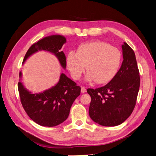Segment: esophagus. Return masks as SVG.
<instances>
[{
    "label": "esophagus",
    "mask_w": 156,
    "mask_h": 156,
    "mask_svg": "<svg viewBox=\"0 0 156 156\" xmlns=\"http://www.w3.org/2000/svg\"><path fill=\"white\" fill-rule=\"evenodd\" d=\"M81 92H82V93H85L86 92H87V90H86V88H84V87H81Z\"/></svg>",
    "instance_id": "1"
}]
</instances>
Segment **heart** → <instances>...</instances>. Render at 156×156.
<instances>
[{
    "label": "heart",
    "mask_w": 156,
    "mask_h": 156,
    "mask_svg": "<svg viewBox=\"0 0 156 156\" xmlns=\"http://www.w3.org/2000/svg\"><path fill=\"white\" fill-rule=\"evenodd\" d=\"M66 62L74 79H79L87 67V81L105 84L111 81L119 72L122 54L119 49L106 42L95 41L79 45L77 52L70 51Z\"/></svg>",
    "instance_id": "b5f03b06"
}]
</instances>
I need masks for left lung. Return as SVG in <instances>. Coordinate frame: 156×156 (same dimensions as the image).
Wrapping results in <instances>:
<instances>
[{"instance_id": "1", "label": "left lung", "mask_w": 156, "mask_h": 156, "mask_svg": "<svg viewBox=\"0 0 156 156\" xmlns=\"http://www.w3.org/2000/svg\"><path fill=\"white\" fill-rule=\"evenodd\" d=\"M123 62L119 72L105 86L88 88L91 97L89 115L103 126H119L133 112L139 87V72L135 55L126 42L122 45Z\"/></svg>"}]
</instances>
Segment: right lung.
I'll return each instance as SVG.
<instances>
[{
	"instance_id": "1",
	"label": "right lung",
	"mask_w": 156,
	"mask_h": 156,
	"mask_svg": "<svg viewBox=\"0 0 156 156\" xmlns=\"http://www.w3.org/2000/svg\"><path fill=\"white\" fill-rule=\"evenodd\" d=\"M66 38L62 35H51L44 37L33 44L27 51L23 64L30 56L40 51L54 55L62 68H66V59L62 45ZM22 72H20L18 90L21 102L25 112L36 124L41 126L54 127L68 119L73 101L81 94V87L64 73L60 75L58 82L55 86L41 92L32 93L23 84Z\"/></svg>"
}]
</instances>
